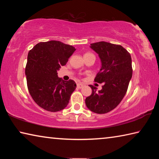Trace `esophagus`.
I'll return each instance as SVG.
<instances>
[{"mask_svg":"<svg viewBox=\"0 0 159 159\" xmlns=\"http://www.w3.org/2000/svg\"><path fill=\"white\" fill-rule=\"evenodd\" d=\"M83 87V85L82 84V83H78V84H77V88H82Z\"/></svg>","mask_w":159,"mask_h":159,"instance_id":"34e87169","label":"esophagus"}]
</instances>
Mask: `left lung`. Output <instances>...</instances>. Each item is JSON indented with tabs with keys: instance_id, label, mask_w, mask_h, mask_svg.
<instances>
[{
	"instance_id": "1",
	"label": "left lung",
	"mask_w": 159,
	"mask_h": 159,
	"mask_svg": "<svg viewBox=\"0 0 159 159\" xmlns=\"http://www.w3.org/2000/svg\"><path fill=\"white\" fill-rule=\"evenodd\" d=\"M101 60V69L95 81L104 83L102 89L97 90L93 85L92 94L85 99L91 111L106 114L116 107L127 92L133 75L131 56L121 45L101 41L90 44Z\"/></svg>"
}]
</instances>
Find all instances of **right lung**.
Here are the masks:
<instances>
[{
    "label": "right lung",
    "instance_id": "add662e5",
    "mask_svg": "<svg viewBox=\"0 0 159 159\" xmlns=\"http://www.w3.org/2000/svg\"><path fill=\"white\" fill-rule=\"evenodd\" d=\"M76 50L72 45L57 41L41 42L29 51L25 74L29 92L34 102L48 111L64 109L76 88L73 80L68 81L57 76Z\"/></svg>",
    "mask_w": 159,
    "mask_h": 159
}]
</instances>
